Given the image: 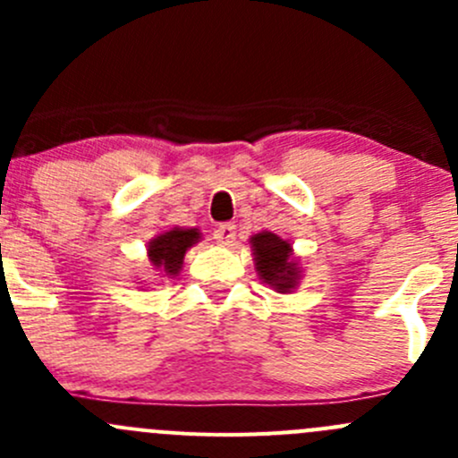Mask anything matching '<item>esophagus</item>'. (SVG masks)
Returning <instances> with one entry per match:
<instances>
[{
    "instance_id": "34e87169",
    "label": "esophagus",
    "mask_w": 458,
    "mask_h": 458,
    "mask_svg": "<svg viewBox=\"0 0 458 458\" xmlns=\"http://www.w3.org/2000/svg\"><path fill=\"white\" fill-rule=\"evenodd\" d=\"M234 239H237V225L224 224L215 230V242L221 246H233Z\"/></svg>"
}]
</instances>
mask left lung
I'll list each match as a JSON object with an SVG mask.
<instances>
[{"mask_svg":"<svg viewBox=\"0 0 458 458\" xmlns=\"http://www.w3.org/2000/svg\"><path fill=\"white\" fill-rule=\"evenodd\" d=\"M250 248L255 257V270L263 284L270 285L279 294H290L299 288L303 267L285 239L263 230V233L252 234Z\"/></svg>","mask_w":458,"mask_h":458,"instance_id":"8db88e82","label":"left lung"}]
</instances>
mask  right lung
Instances as JSON below:
<instances>
[{
    "label": "right lung",
    "mask_w": 458,
    "mask_h": 458,
    "mask_svg": "<svg viewBox=\"0 0 458 458\" xmlns=\"http://www.w3.org/2000/svg\"><path fill=\"white\" fill-rule=\"evenodd\" d=\"M201 242L199 228H174L164 230L148 242V261L159 276H177L182 272L183 257L195 243ZM141 284V281H140Z\"/></svg>",
    "instance_id": "1"
}]
</instances>
